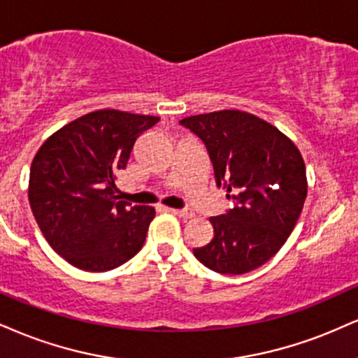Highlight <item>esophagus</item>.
I'll return each mask as SVG.
<instances>
[{
    "mask_svg": "<svg viewBox=\"0 0 358 358\" xmlns=\"http://www.w3.org/2000/svg\"><path fill=\"white\" fill-rule=\"evenodd\" d=\"M171 213L176 215L180 218H193L195 217V212L193 210H176V208H168Z\"/></svg>",
    "mask_w": 358,
    "mask_h": 358,
    "instance_id": "1",
    "label": "esophagus"
}]
</instances>
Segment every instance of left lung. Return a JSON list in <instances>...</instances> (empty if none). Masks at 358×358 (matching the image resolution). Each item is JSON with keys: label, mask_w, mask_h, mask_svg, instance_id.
Instances as JSON below:
<instances>
[{"label": "left lung", "mask_w": 358, "mask_h": 358, "mask_svg": "<svg viewBox=\"0 0 358 358\" xmlns=\"http://www.w3.org/2000/svg\"><path fill=\"white\" fill-rule=\"evenodd\" d=\"M180 123L203 141L217 185L235 201L227 213L210 218L212 242L193 248V255L213 272H252L283 247L302 213V155L278 128L247 111H213Z\"/></svg>", "instance_id": "8db88e82"}]
</instances>
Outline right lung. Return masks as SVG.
Segmentation results:
<instances>
[{"mask_svg":"<svg viewBox=\"0 0 358 358\" xmlns=\"http://www.w3.org/2000/svg\"><path fill=\"white\" fill-rule=\"evenodd\" d=\"M158 116L98 110L53 133L34 155L28 198L51 248L86 272H106L143 247L153 206L118 200L116 175Z\"/></svg>","mask_w":358,"mask_h":358,"instance_id":"right-lung-1","label":"right lung"}]
</instances>
